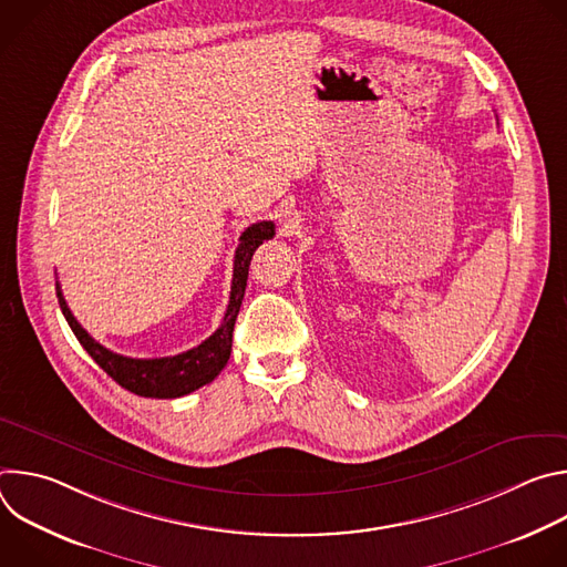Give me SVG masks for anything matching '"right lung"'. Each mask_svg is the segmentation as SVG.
<instances>
[{"label":"right lung","mask_w":567,"mask_h":567,"mask_svg":"<svg viewBox=\"0 0 567 567\" xmlns=\"http://www.w3.org/2000/svg\"><path fill=\"white\" fill-rule=\"evenodd\" d=\"M276 235L274 221H258L251 224L245 233L239 235V247L235 249L233 260V282H230V298L224 313L221 326L208 337L202 346L175 354V357H161V359H130L123 354H116L107 348H103L99 341H94L87 330L75 320L71 313L60 282H55L58 302L60 309L69 322L71 332L87 350V354L125 390L138 394V396H152V399H175L184 396L206 383H210L226 365L230 357V343H233V328L235 318L241 307V298H245L247 278H249V265L256 254V249L265 239H271Z\"/></svg>","instance_id":"right-lung-1"}]
</instances>
